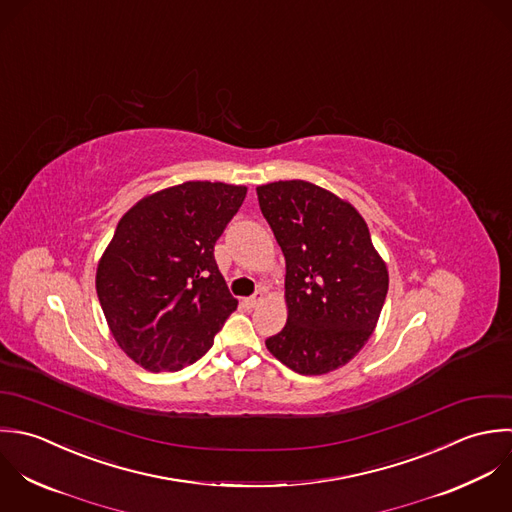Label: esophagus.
I'll return each instance as SVG.
<instances>
[{
  "label": "esophagus",
  "mask_w": 512,
  "mask_h": 512,
  "mask_svg": "<svg viewBox=\"0 0 512 512\" xmlns=\"http://www.w3.org/2000/svg\"><path fill=\"white\" fill-rule=\"evenodd\" d=\"M262 300H264V292L260 290V292H256L254 296L246 298V304H248V308H256V306H258Z\"/></svg>",
  "instance_id": "esophagus-1"
}]
</instances>
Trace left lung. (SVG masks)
<instances>
[{
    "label": "left lung",
    "instance_id": "obj_1",
    "mask_svg": "<svg viewBox=\"0 0 512 512\" xmlns=\"http://www.w3.org/2000/svg\"><path fill=\"white\" fill-rule=\"evenodd\" d=\"M256 192L286 258L288 322L266 347L296 373L334 371L373 334L387 266L361 214L334 192L306 180H278Z\"/></svg>",
    "mask_w": 512,
    "mask_h": 512
}]
</instances>
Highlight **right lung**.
<instances>
[{
  "label": "right lung",
  "mask_w": 512,
  "mask_h": 512,
  "mask_svg": "<svg viewBox=\"0 0 512 512\" xmlns=\"http://www.w3.org/2000/svg\"><path fill=\"white\" fill-rule=\"evenodd\" d=\"M246 186L192 180L139 200L97 266V296L119 347L149 371H178L210 347L238 302L214 244Z\"/></svg>",
  "instance_id": "add662e5"
}]
</instances>
